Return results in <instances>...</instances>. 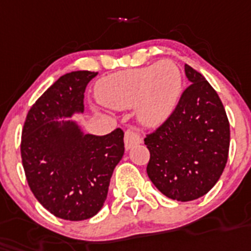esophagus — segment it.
I'll return each mask as SVG.
<instances>
[{
  "mask_svg": "<svg viewBox=\"0 0 251 251\" xmlns=\"http://www.w3.org/2000/svg\"><path fill=\"white\" fill-rule=\"evenodd\" d=\"M143 142L142 136L139 135L138 132H135L134 130L129 129L125 131V148L131 149L134 145H138Z\"/></svg>",
  "mask_w": 251,
  "mask_h": 251,
  "instance_id": "1",
  "label": "esophagus"
}]
</instances>
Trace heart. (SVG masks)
<instances>
[{"instance_id":"obj_1","label":"heart","mask_w":251,"mask_h":251,"mask_svg":"<svg viewBox=\"0 0 251 251\" xmlns=\"http://www.w3.org/2000/svg\"><path fill=\"white\" fill-rule=\"evenodd\" d=\"M182 75L177 64L162 60L155 65L113 74L103 79L97 98L103 106L126 109L136 106L144 126L161 125L174 111L181 94Z\"/></svg>"}]
</instances>
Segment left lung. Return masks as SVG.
<instances>
[{
	"label": "left lung",
	"mask_w": 251,
	"mask_h": 251,
	"mask_svg": "<svg viewBox=\"0 0 251 251\" xmlns=\"http://www.w3.org/2000/svg\"><path fill=\"white\" fill-rule=\"evenodd\" d=\"M190 85L171 116L144 139L151 159L147 174L170 199L190 201L220 180L229 148V122L216 90L189 65Z\"/></svg>",
	"instance_id": "left-lung-1"
}]
</instances>
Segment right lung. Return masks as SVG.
Returning <instances> with one entry per match:
<instances>
[{
    "label": "right lung",
    "instance_id": "right-lung-1",
    "mask_svg": "<svg viewBox=\"0 0 251 251\" xmlns=\"http://www.w3.org/2000/svg\"><path fill=\"white\" fill-rule=\"evenodd\" d=\"M98 73L73 71L54 81L29 109L22 134L25 176L37 201L53 216L83 221L107 199L113 170L121 161L124 131L85 134L76 121L84 93Z\"/></svg>",
    "mask_w": 251,
    "mask_h": 251
}]
</instances>
